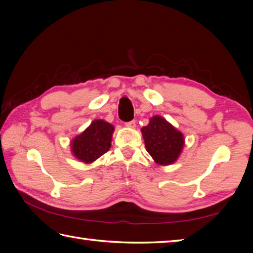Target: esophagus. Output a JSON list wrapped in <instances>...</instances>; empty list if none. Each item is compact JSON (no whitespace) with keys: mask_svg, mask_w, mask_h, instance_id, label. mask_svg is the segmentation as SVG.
<instances>
[{"mask_svg":"<svg viewBox=\"0 0 253 253\" xmlns=\"http://www.w3.org/2000/svg\"><path fill=\"white\" fill-rule=\"evenodd\" d=\"M125 126L128 128H135L136 127V122L135 121H131V122H128L125 124Z\"/></svg>","mask_w":253,"mask_h":253,"instance_id":"1","label":"esophagus"}]
</instances>
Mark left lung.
<instances>
[{
	"label": "left lung",
	"instance_id": "8db88e82",
	"mask_svg": "<svg viewBox=\"0 0 253 253\" xmlns=\"http://www.w3.org/2000/svg\"><path fill=\"white\" fill-rule=\"evenodd\" d=\"M148 153L159 165H170L180 155L185 144L184 135L162 116L150 118L147 126L141 128Z\"/></svg>",
	"mask_w": 253,
	"mask_h": 253
}]
</instances>
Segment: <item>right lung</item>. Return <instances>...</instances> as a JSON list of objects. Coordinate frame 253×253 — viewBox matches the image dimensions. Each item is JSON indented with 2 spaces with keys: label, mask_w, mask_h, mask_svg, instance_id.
<instances>
[{
  "label": "right lung",
  "mask_w": 253,
  "mask_h": 253,
  "mask_svg": "<svg viewBox=\"0 0 253 253\" xmlns=\"http://www.w3.org/2000/svg\"><path fill=\"white\" fill-rule=\"evenodd\" d=\"M114 127L103 120H95L71 143L72 152L79 161L90 164L109 151Z\"/></svg>",
  "instance_id": "right-lung-1"
}]
</instances>
